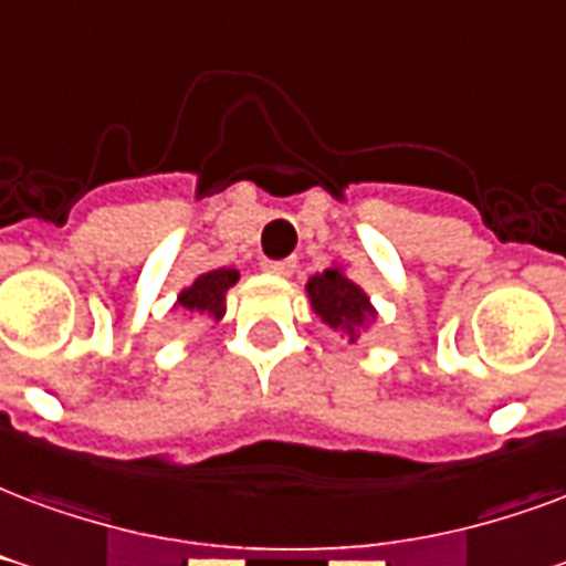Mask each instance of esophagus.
I'll return each mask as SVG.
<instances>
[{
	"label": "esophagus",
	"instance_id": "obj_1",
	"mask_svg": "<svg viewBox=\"0 0 566 566\" xmlns=\"http://www.w3.org/2000/svg\"><path fill=\"white\" fill-rule=\"evenodd\" d=\"M296 266L294 258H284V261H261L263 272H272V275H291Z\"/></svg>",
	"mask_w": 566,
	"mask_h": 566
}]
</instances>
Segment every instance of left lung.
<instances>
[{
  "instance_id": "left-lung-1",
  "label": "left lung",
  "mask_w": 566,
  "mask_h": 566,
  "mask_svg": "<svg viewBox=\"0 0 566 566\" xmlns=\"http://www.w3.org/2000/svg\"><path fill=\"white\" fill-rule=\"evenodd\" d=\"M308 296H312L317 315L324 317L333 329L347 333L350 342H354L357 326H363L368 317L375 315L368 305V296L338 270H326L324 275H315L308 282Z\"/></svg>"
}]
</instances>
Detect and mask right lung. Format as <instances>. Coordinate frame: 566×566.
<instances>
[{"mask_svg": "<svg viewBox=\"0 0 566 566\" xmlns=\"http://www.w3.org/2000/svg\"><path fill=\"white\" fill-rule=\"evenodd\" d=\"M237 279H240V272L237 270L203 272L198 282L179 294V305H182L186 312L221 317L224 315V294H228L230 284H237Z\"/></svg>", "mask_w": 566, "mask_h": 566, "instance_id": "obj_1", "label": "right lung"}]
</instances>
